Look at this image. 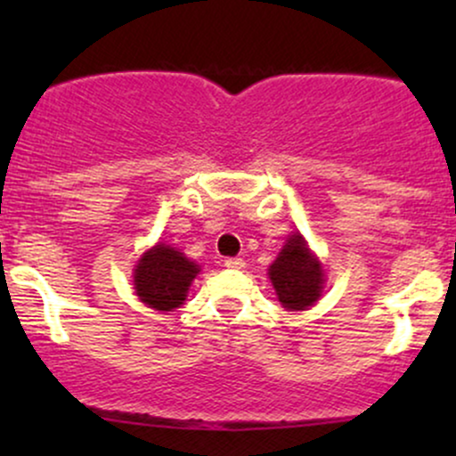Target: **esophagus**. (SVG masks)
<instances>
[{"label": "esophagus", "instance_id": "34e87169", "mask_svg": "<svg viewBox=\"0 0 456 456\" xmlns=\"http://www.w3.org/2000/svg\"><path fill=\"white\" fill-rule=\"evenodd\" d=\"M224 265H227L229 270H244V259H238V257H229L224 259Z\"/></svg>", "mask_w": 456, "mask_h": 456}]
</instances>
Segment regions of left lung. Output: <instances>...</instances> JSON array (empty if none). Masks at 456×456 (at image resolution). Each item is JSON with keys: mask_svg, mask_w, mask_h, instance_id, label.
<instances>
[{"mask_svg": "<svg viewBox=\"0 0 456 456\" xmlns=\"http://www.w3.org/2000/svg\"><path fill=\"white\" fill-rule=\"evenodd\" d=\"M268 276L287 311H306L322 296L323 268L297 232L287 238L279 257L270 265Z\"/></svg>", "mask_w": 456, "mask_h": 456, "instance_id": "1", "label": "left lung"}]
</instances>
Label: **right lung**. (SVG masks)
I'll list each match as a JSON object with an SVG mask.
<instances>
[{"instance_id":"obj_1","label":"right lung","mask_w":456,"mask_h":456,"mask_svg":"<svg viewBox=\"0 0 456 456\" xmlns=\"http://www.w3.org/2000/svg\"><path fill=\"white\" fill-rule=\"evenodd\" d=\"M199 272L201 268L184 253L159 242L145 250L134 265V291L150 308L174 311L184 305L188 287Z\"/></svg>"}]
</instances>
